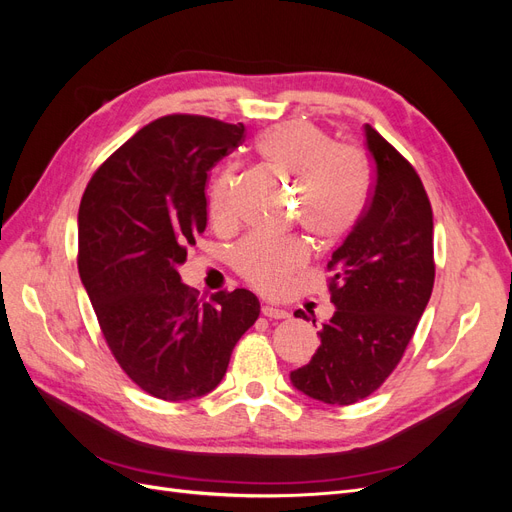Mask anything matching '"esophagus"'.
<instances>
[{
  "label": "esophagus",
  "mask_w": 512,
  "mask_h": 512,
  "mask_svg": "<svg viewBox=\"0 0 512 512\" xmlns=\"http://www.w3.org/2000/svg\"><path fill=\"white\" fill-rule=\"evenodd\" d=\"M262 316H265V318H271V320H282V318H288L290 314L286 312V309H280V307L262 305Z\"/></svg>",
  "instance_id": "esophagus-1"
}]
</instances>
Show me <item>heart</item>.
I'll return each mask as SVG.
<instances>
[{"mask_svg":"<svg viewBox=\"0 0 512 512\" xmlns=\"http://www.w3.org/2000/svg\"><path fill=\"white\" fill-rule=\"evenodd\" d=\"M258 151L277 173L294 181V213L312 235L335 241L359 222L369 194V175L359 153L335 147L327 132L307 121H288L265 132ZM230 179L232 170H224L213 183L209 198L213 220L228 215ZM305 260V245L294 237L250 235L232 252L237 271L262 292L280 290Z\"/></svg>","mask_w":512,"mask_h":512,"instance_id":"heart-1","label":"heart"}]
</instances>
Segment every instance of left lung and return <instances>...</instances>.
Here are the masks:
<instances>
[{
	"mask_svg": "<svg viewBox=\"0 0 512 512\" xmlns=\"http://www.w3.org/2000/svg\"><path fill=\"white\" fill-rule=\"evenodd\" d=\"M365 145L374 190L329 262L335 312L322 324L312 361L290 371L294 389L331 406L356 404L391 376L436 277L433 213L421 179L369 123ZM294 316L307 320L301 309Z\"/></svg>",
	"mask_w": 512,
	"mask_h": 512,
	"instance_id": "obj_1",
	"label": "left lung"
}]
</instances>
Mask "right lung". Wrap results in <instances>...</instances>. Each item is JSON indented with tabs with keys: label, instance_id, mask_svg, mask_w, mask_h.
Returning a JSON list of instances; mask_svg holds the SVG:
<instances>
[{
	"label": "right lung",
	"instance_id": "right-lung-1",
	"mask_svg": "<svg viewBox=\"0 0 512 512\" xmlns=\"http://www.w3.org/2000/svg\"><path fill=\"white\" fill-rule=\"evenodd\" d=\"M245 128L198 115L156 119L91 177L79 207V273L108 348L149 395L211 393L260 314L237 288L198 301L179 267L207 228L209 168Z\"/></svg>",
	"mask_w": 512,
	"mask_h": 512
}]
</instances>
